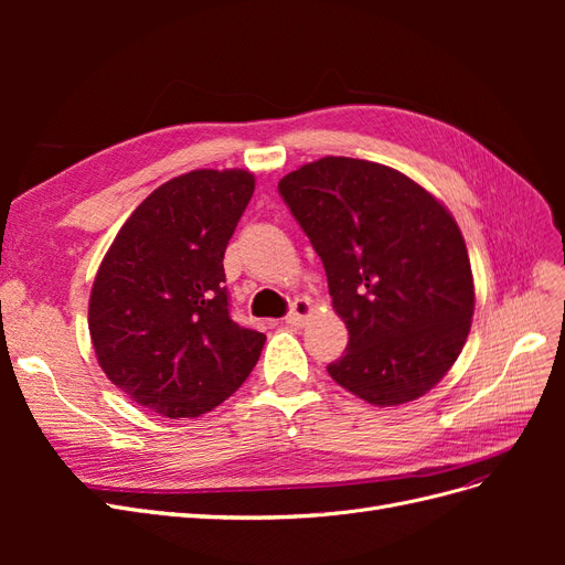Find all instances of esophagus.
<instances>
[{
  "label": "esophagus",
  "instance_id": "1",
  "mask_svg": "<svg viewBox=\"0 0 565 565\" xmlns=\"http://www.w3.org/2000/svg\"><path fill=\"white\" fill-rule=\"evenodd\" d=\"M311 311H313V306L309 299H297V301H292V309H289V313L285 316V322L292 324V328H301L306 318L311 316Z\"/></svg>",
  "mask_w": 565,
  "mask_h": 565
}]
</instances>
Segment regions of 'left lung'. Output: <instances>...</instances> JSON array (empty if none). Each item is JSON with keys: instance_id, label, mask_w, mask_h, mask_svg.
<instances>
[{"instance_id": "left-lung-1", "label": "left lung", "mask_w": 565, "mask_h": 565, "mask_svg": "<svg viewBox=\"0 0 565 565\" xmlns=\"http://www.w3.org/2000/svg\"><path fill=\"white\" fill-rule=\"evenodd\" d=\"M278 193L349 330L330 377L382 407L424 396L457 361L473 316L469 254L450 212L396 169L353 158L303 164Z\"/></svg>"}]
</instances>
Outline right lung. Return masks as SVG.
I'll return each instance as SVG.
<instances>
[{
	"mask_svg": "<svg viewBox=\"0 0 565 565\" xmlns=\"http://www.w3.org/2000/svg\"><path fill=\"white\" fill-rule=\"evenodd\" d=\"M254 193L245 169H195L119 228L89 299L98 365L169 419L200 417L249 377L266 334L231 318L224 252Z\"/></svg>",
	"mask_w": 565,
	"mask_h": 565,
	"instance_id": "right-lung-1",
	"label": "right lung"
}]
</instances>
